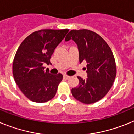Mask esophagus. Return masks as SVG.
Wrapping results in <instances>:
<instances>
[{
	"instance_id": "esophagus-1",
	"label": "esophagus",
	"mask_w": 134,
	"mask_h": 134,
	"mask_svg": "<svg viewBox=\"0 0 134 134\" xmlns=\"http://www.w3.org/2000/svg\"><path fill=\"white\" fill-rule=\"evenodd\" d=\"M63 77L65 79H66V80H68V79L70 77V76H68V75H64Z\"/></svg>"
}]
</instances>
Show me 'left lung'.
I'll return each mask as SVG.
<instances>
[{
  "instance_id": "1",
  "label": "left lung",
  "mask_w": 134,
  "mask_h": 134,
  "mask_svg": "<svg viewBox=\"0 0 134 134\" xmlns=\"http://www.w3.org/2000/svg\"><path fill=\"white\" fill-rule=\"evenodd\" d=\"M71 39L77 45L80 63L86 61L88 74L86 80L77 77L79 85L72 88V95L84 104L94 103L107 94L115 81L117 71L113 54L104 40L90 30H71L65 40Z\"/></svg>"
}]
</instances>
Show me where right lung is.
Wrapping results in <instances>:
<instances>
[{
  "label": "right lung",
  "mask_w": 134,
  "mask_h": 134,
  "mask_svg": "<svg viewBox=\"0 0 134 134\" xmlns=\"http://www.w3.org/2000/svg\"><path fill=\"white\" fill-rule=\"evenodd\" d=\"M68 32L67 29L38 30L29 35L19 46L13 74L19 88L30 100L41 103L55 96L63 75L51 74L43 65L51 64L54 49Z\"/></svg>",
  "instance_id": "right-lung-1"
}]
</instances>
